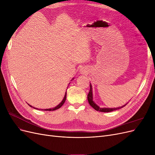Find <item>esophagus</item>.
<instances>
[{
	"label": "esophagus",
	"mask_w": 155,
	"mask_h": 155,
	"mask_svg": "<svg viewBox=\"0 0 155 155\" xmlns=\"http://www.w3.org/2000/svg\"><path fill=\"white\" fill-rule=\"evenodd\" d=\"M81 73H83V74H84V73H85V72H86V71H85V69H83V68H82V69H81Z\"/></svg>",
	"instance_id": "1"
}]
</instances>
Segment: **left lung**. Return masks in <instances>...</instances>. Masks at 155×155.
Listing matches in <instances>:
<instances>
[{"label": "left lung", "instance_id": "8db88e82", "mask_svg": "<svg viewBox=\"0 0 155 155\" xmlns=\"http://www.w3.org/2000/svg\"><path fill=\"white\" fill-rule=\"evenodd\" d=\"M87 99H88V104H90V105L93 107L97 111H100V112H111L113 110H116L121 109L124 107H125L127 104H125V105L122 106V107H120L118 108H100V107H98L97 105H96V104H94V102L92 100V85L90 84V91H89L88 96H87Z\"/></svg>", "mask_w": 155, "mask_h": 155}]
</instances>
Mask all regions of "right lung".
<instances>
[{
  "instance_id": "add662e5",
  "label": "right lung",
  "mask_w": 155,
  "mask_h": 155,
  "mask_svg": "<svg viewBox=\"0 0 155 155\" xmlns=\"http://www.w3.org/2000/svg\"><path fill=\"white\" fill-rule=\"evenodd\" d=\"M66 97H67V92H66V93H65V95H64V98H63V101L60 103V104L58 105V106H56L55 107H54V108H52V109H45V110H49V111H51V110H57V109H59V108L61 107L63 104H64V103L65 102V100H66ZM31 107H32L31 105H30ZM33 108H34V109H35V107H33ZM43 110V109H42Z\"/></svg>"
}]
</instances>
